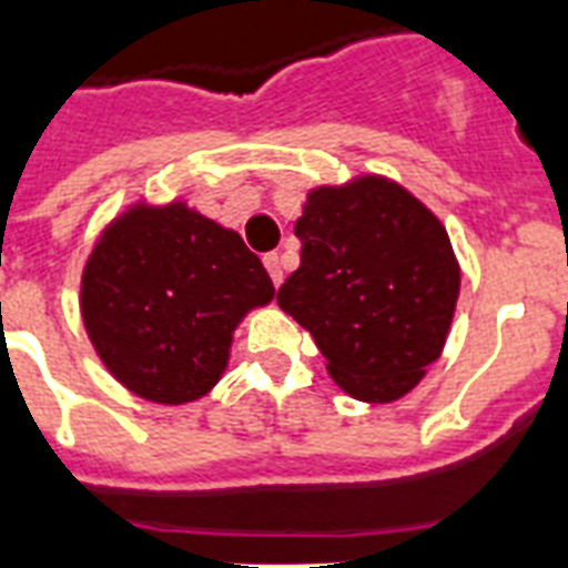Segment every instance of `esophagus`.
Returning <instances> with one entry per match:
<instances>
[{"label":"esophagus","instance_id":"1","mask_svg":"<svg viewBox=\"0 0 568 568\" xmlns=\"http://www.w3.org/2000/svg\"><path fill=\"white\" fill-rule=\"evenodd\" d=\"M265 267H267V274H271V280H274V285L283 283V262H280L276 253H265Z\"/></svg>","mask_w":568,"mask_h":568}]
</instances>
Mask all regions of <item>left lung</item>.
<instances>
[{"label":"left lung","mask_w":568,"mask_h":568,"mask_svg":"<svg viewBox=\"0 0 568 568\" xmlns=\"http://www.w3.org/2000/svg\"><path fill=\"white\" fill-rule=\"evenodd\" d=\"M301 267L276 303L347 395L388 404L418 386L448 338L459 265L439 217L386 176L310 191L294 223Z\"/></svg>","instance_id":"obj_1"}]
</instances>
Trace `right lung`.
I'll return each mask as SVG.
<instances>
[{
    "instance_id": "obj_1",
    "label": "right lung",
    "mask_w": 568,
    "mask_h": 568,
    "mask_svg": "<svg viewBox=\"0 0 568 568\" xmlns=\"http://www.w3.org/2000/svg\"><path fill=\"white\" fill-rule=\"evenodd\" d=\"M274 283L239 232L185 203H138L105 226L82 274V321L114 379L189 404L221 379L232 333Z\"/></svg>"
}]
</instances>
